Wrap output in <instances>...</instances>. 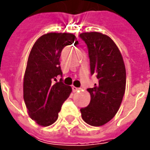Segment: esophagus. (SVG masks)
I'll list each match as a JSON object with an SVG mask.
<instances>
[{
    "label": "esophagus",
    "mask_w": 150,
    "mask_h": 150,
    "mask_svg": "<svg viewBox=\"0 0 150 150\" xmlns=\"http://www.w3.org/2000/svg\"><path fill=\"white\" fill-rule=\"evenodd\" d=\"M79 89H80V88H76V87H75V86H72V91H74V92H76V91H78Z\"/></svg>",
    "instance_id": "esophagus-1"
}]
</instances>
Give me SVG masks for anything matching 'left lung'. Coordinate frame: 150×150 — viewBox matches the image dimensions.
<instances>
[{"mask_svg":"<svg viewBox=\"0 0 150 150\" xmlns=\"http://www.w3.org/2000/svg\"><path fill=\"white\" fill-rule=\"evenodd\" d=\"M88 48L91 75L98 82L88 88L91 100L80 109L85 122L91 126H102L118 112L125 95L126 71L121 53L110 37L99 32L79 34Z\"/></svg>","mask_w":150,"mask_h":150,"instance_id":"obj_1","label":"left lung"}]
</instances>
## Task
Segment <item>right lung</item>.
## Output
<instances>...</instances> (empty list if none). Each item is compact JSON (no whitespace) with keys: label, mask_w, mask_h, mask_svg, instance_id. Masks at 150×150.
I'll use <instances>...</instances> for the list:
<instances>
[{"label":"right lung","mask_w":150,"mask_h":150,"mask_svg":"<svg viewBox=\"0 0 150 150\" xmlns=\"http://www.w3.org/2000/svg\"><path fill=\"white\" fill-rule=\"evenodd\" d=\"M78 44L74 34L48 33L35 42L28 58L23 79V98L31 119L41 126H49L58 119L71 86L57 83L62 75L59 58L66 46Z\"/></svg>","instance_id":"right-lung-1"}]
</instances>
